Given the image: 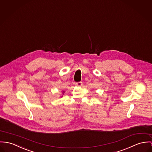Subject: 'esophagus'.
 Here are the masks:
<instances>
[{"label": "esophagus", "instance_id": "1", "mask_svg": "<svg viewBox=\"0 0 152 152\" xmlns=\"http://www.w3.org/2000/svg\"><path fill=\"white\" fill-rule=\"evenodd\" d=\"M75 84H76L77 86L80 87V86H82V85H83V83H82V82H77V83H76Z\"/></svg>", "mask_w": 152, "mask_h": 152}]
</instances>
